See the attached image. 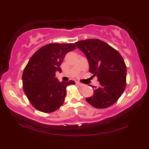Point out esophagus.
Segmentation results:
<instances>
[{
	"label": "esophagus",
	"mask_w": 149,
	"mask_h": 149,
	"mask_svg": "<svg viewBox=\"0 0 149 149\" xmlns=\"http://www.w3.org/2000/svg\"><path fill=\"white\" fill-rule=\"evenodd\" d=\"M76 84L78 85H79L80 87H84L85 86V84H81V83H79V82H76Z\"/></svg>",
	"instance_id": "obj_1"
}]
</instances>
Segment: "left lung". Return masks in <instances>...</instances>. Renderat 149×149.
Here are the masks:
<instances>
[{
	"instance_id": "8db88e82",
	"label": "left lung",
	"mask_w": 149,
	"mask_h": 149,
	"mask_svg": "<svg viewBox=\"0 0 149 149\" xmlns=\"http://www.w3.org/2000/svg\"><path fill=\"white\" fill-rule=\"evenodd\" d=\"M75 44L87 57L89 72L98 77L99 87L92 86L93 95L86 98L91 105L106 108L117 101L126 86V65L116 50L97 39L79 41Z\"/></svg>"
}]
</instances>
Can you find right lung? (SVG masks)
<instances>
[{
  "label": "right lung",
  "mask_w": 149,
  "mask_h": 149,
  "mask_svg": "<svg viewBox=\"0 0 149 149\" xmlns=\"http://www.w3.org/2000/svg\"><path fill=\"white\" fill-rule=\"evenodd\" d=\"M76 47L73 43H50L42 47L29 59L22 74L25 94L37 110L54 112L64 102L66 87L74 81L60 82L56 72L68 52Z\"/></svg>",
  "instance_id": "add662e5"
}]
</instances>
